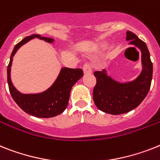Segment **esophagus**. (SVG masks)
<instances>
[{
    "label": "esophagus",
    "mask_w": 160,
    "mask_h": 160,
    "mask_svg": "<svg viewBox=\"0 0 160 160\" xmlns=\"http://www.w3.org/2000/svg\"><path fill=\"white\" fill-rule=\"evenodd\" d=\"M83 71L84 74H92V71L91 68V66L88 63H84L83 66Z\"/></svg>",
    "instance_id": "34e87169"
}]
</instances>
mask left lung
<instances>
[{
  "label": "left lung",
  "instance_id": "1",
  "mask_svg": "<svg viewBox=\"0 0 160 160\" xmlns=\"http://www.w3.org/2000/svg\"><path fill=\"white\" fill-rule=\"evenodd\" d=\"M126 35L130 45L142 52V71L138 77L133 81L119 83L107 76L106 70L94 72L97 83L92 98L95 105L100 111L111 115L127 113L140 105L150 90L152 80L153 64L146 43L130 31Z\"/></svg>",
  "mask_w": 160,
  "mask_h": 160
}]
</instances>
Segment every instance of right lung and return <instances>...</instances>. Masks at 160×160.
<instances>
[{
    "label": "right lung",
    "mask_w": 160,
    "mask_h": 160,
    "mask_svg": "<svg viewBox=\"0 0 160 160\" xmlns=\"http://www.w3.org/2000/svg\"><path fill=\"white\" fill-rule=\"evenodd\" d=\"M39 38L46 42L53 43V39L42 37L41 35L33 34L27 37L14 46L10 56L7 68V81L9 92L18 107L26 113L38 118H51L62 113L67 108L69 102L70 92L74 84L82 77V69L63 68L53 84L45 92L36 94H22L13 85L10 79L13 57L20 47L33 38Z\"/></svg>",
    "instance_id": "right-lung-1"
}]
</instances>
